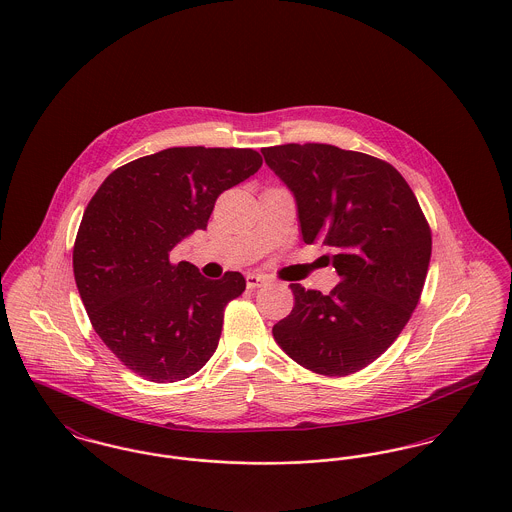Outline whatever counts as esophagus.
Segmentation results:
<instances>
[{
    "label": "esophagus",
    "instance_id": "34e87169",
    "mask_svg": "<svg viewBox=\"0 0 512 512\" xmlns=\"http://www.w3.org/2000/svg\"><path fill=\"white\" fill-rule=\"evenodd\" d=\"M245 281H247V288H259V286H263L269 281V277L263 275V273H249L245 277Z\"/></svg>",
    "mask_w": 512,
    "mask_h": 512
}]
</instances>
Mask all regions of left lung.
I'll list each match as a JSON object with an SVG mask.
<instances>
[{"instance_id":"obj_1","label":"left lung","mask_w":512,"mask_h":512,"mask_svg":"<svg viewBox=\"0 0 512 512\" xmlns=\"http://www.w3.org/2000/svg\"><path fill=\"white\" fill-rule=\"evenodd\" d=\"M292 192L304 243H322L340 284H290L292 312L273 336L298 365L328 377L373 363L410 320L426 281L432 233L400 172L371 155L306 143L261 149Z\"/></svg>"}]
</instances>
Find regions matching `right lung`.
<instances>
[{
    "label": "right lung",
    "mask_w": 512,
    "mask_h": 512,
    "mask_svg": "<svg viewBox=\"0 0 512 512\" xmlns=\"http://www.w3.org/2000/svg\"><path fill=\"white\" fill-rule=\"evenodd\" d=\"M261 165L253 149L171 147L112 172L84 210L72 251L80 298L96 334L143 379L182 381L214 355L245 279L210 281L171 253Z\"/></svg>",
    "instance_id": "add662e5"
}]
</instances>
